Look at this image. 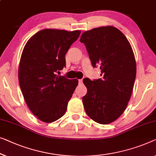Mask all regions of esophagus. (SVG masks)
<instances>
[{
    "mask_svg": "<svg viewBox=\"0 0 156 156\" xmlns=\"http://www.w3.org/2000/svg\"><path fill=\"white\" fill-rule=\"evenodd\" d=\"M82 82H83L82 79H81V80H79V83H82Z\"/></svg>",
    "mask_w": 156,
    "mask_h": 156,
    "instance_id": "obj_1",
    "label": "esophagus"
}]
</instances>
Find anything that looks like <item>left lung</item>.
<instances>
[{
  "label": "left lung",
  "mask_w": 156,
  "mask_h": 156,
  "mask_svg": "<svg viewBox=\"0 0 156 156\" xmlns=\"http://www.w3.org/2000/svg\"><path fill=\"white\" fill-rule=\"evenodd\" d=\"M92 66H100L102 78H84L87 93L82 101L85 111L96 122L107 125L125 111L134 87L136 65L132 46L114 27H101L82 34Z\"/></svg>",
  "instance_id": "1"
}]
</instances>
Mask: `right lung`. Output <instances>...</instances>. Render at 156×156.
<instances>
[{
    "label": "right lung",
    "instance_id": "obj_1",
    "mask_svg": "<svg viewBox=\"0 0 156 156\" xmlns=\"http://www.w3.org/2000/svg\"><path fill=\"white\" fill-rule=\"evenodd\" d=\"M80 31L43 29L30 38L20 59L19 83L27 105L44 122L64 115L78 84L56 73L66 66L65 54Z\"/></svg>",
    "mask_w": 156,
    "mask_h": 156
}]
</instances>
